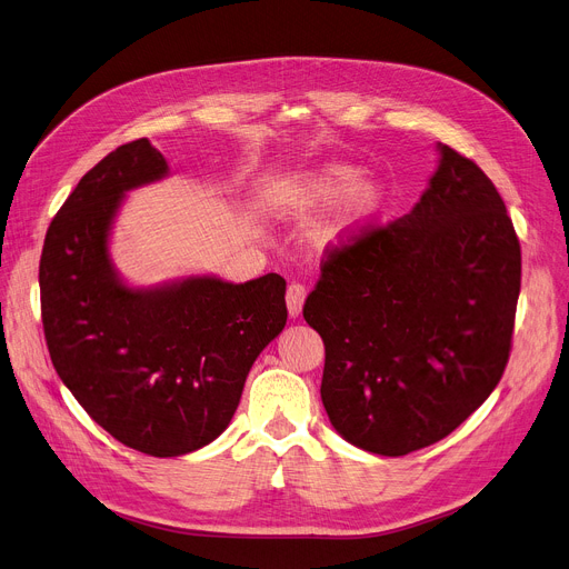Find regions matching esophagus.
Listing matches in <instances>:
<instances>
[{
  "label": "esophagus",
  "instance_id": "esophagus-1",
  "mask_svg": "<svg viewBox=\"0 0 569 569\" xmlns=\"http://www.w3.org/2000/svg\"><path fill=\"white\" fill-rule=\"evenodd\" d=\"M306 301V288L301 283H290L286 290V303L290 318H297L301 313V306Z\"/></svg>",
  "mask_w": 569,
  "mask_h": 569
}]
</instances>
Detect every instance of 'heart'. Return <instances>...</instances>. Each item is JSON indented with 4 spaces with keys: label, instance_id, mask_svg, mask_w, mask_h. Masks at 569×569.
Instances as JSON below:
<instances>
[{
    "label": "heart",
    "instance_id": "b5f03b06",
    "mask_svg": "<svg viewBox=\"0 0 569 569\" xmlns=\"http://www.w3.org/2000/svg\"><path fill=\"white\" fill-rule=\"evenodd\" d=\"M363 170L349 163H327L283 183L279 201L290 211H325L345 201L342 216L316 238L322 249L342 247L375 220L386 201L383 186L375 179H363Z\"/></svg>",
    "mask_w": 569,
    "mask_h": 569
}]
</instances>
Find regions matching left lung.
Segmentation results:
<instances>
[{"mask_svg": "<svg viewBox=\"0 0 569 569\" xmlns=\"http://www.w3.org/2000/svg\"><path fill=\"white\" fill-rule=\"evenodd\" d=\"M438 149L416 209L331 247L303 303L325 340L320 392L333 429L381 456L449 436L490 397L510 356L518 233L483 170Z\"/></svg>", "mask_w": 569, "mask_h": 569, "instance_id": "obj_1", "label": "left lung"}]
</instances>
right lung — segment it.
I'll use <instances>...</instances> for the list:
<instances>
[{
  "label": "right lung",
  "mask_w": 569,
  "mask_h": 569,
  "mask_svg": "<svg viewBox=\"0 0 569 569\" xmlns=\"http://www.w3.org/2000/svg\"><path fill=\"white\" fill-rule=\"evenodd\" d=\"M168 163L147 138L120 144L77 183L40 256V311L61 381L122 445L159 458L213 442L231 422L244 379L286 327V279L247 283L190 277L136 290L109 258L127 190Z\"/></svg>",
  "instance_id": "add662e5"
}]
</instances>
